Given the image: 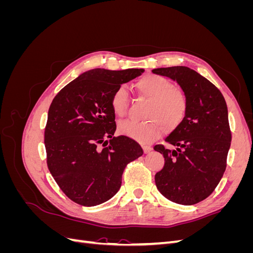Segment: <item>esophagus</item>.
I'll return each mask as SVG.
<instances>
[{"instance_id": "34e87169", "label": "esophagus", "mask_w": 253, "mask_h": 253, "mask_svg": "<svg viewBox=\"0 0 253 253\" xmlns=\"http://www.w3.org/2000/svg\"><path fill=\"white\" fill-rule=\"evenodd\" d=\"M141 147H142V149H143V152H144V153H149V152L152 150V148L150 147V145H147V144H142Z\"/></svg>"}]
</instances>
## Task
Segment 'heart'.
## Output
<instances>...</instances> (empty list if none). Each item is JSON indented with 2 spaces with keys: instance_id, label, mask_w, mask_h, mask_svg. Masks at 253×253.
<instances>
[{
  "instance_id": "obj_1",
  "label": "heart",
  "mask_w": 253,
  "mask_h": 253,
  "mask_svg": "<svg viewBox=\"0 0 253 253\" xmlns=\"http://www.w3.org/2000/svg\"><path fill=\"white\" fill-rule=\"evenodd\" d=\"M136 86L141 96L149 99L143 115L149 120L121 121L118 125L119 134L144 144L157 139L163 133V127L171 132L181 125L188 111L187 96L181 89L174 87L169 79L149 74L138 80ZM110 103L112 111L117 116L126 113L127 90L125 85H119L113 91Z\"/></svg>"
}]
</instances>
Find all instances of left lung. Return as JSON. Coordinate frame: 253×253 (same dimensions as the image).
Here are the masks:
<instances>
[{
  "label": "left lung",
  "instance_id": "left-lung-1",
  "mask_svg": "<svg viewBox=\"0 0 253 253\" xmlns=\"http://www.w3.org/2000/svg\"><path fill=\"white\" fill-rule=\"evenodd\" d=\"M152 72L177 82L188 100L185 119L165 139L176 149L154 147L165 157L163 170L155 175L156 187L173 203L194 205L213 192L226 170L231 131L225 98L213 83L189 67Z\"/></svg>",
  "mask_w": 253,
  "mask_h": 253
}]
</instances>
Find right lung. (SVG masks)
<instances>
[{
    "label": "right lung",
    "instance_id": "right-lung-1",
    "mask_svg": "<svg viewBox=\"0 0 253 253\" xmlns=\"http://www.w3.org/2000/svg\"><path fill=\"white\" fill-rule=\"evenodd\" d=\"M141 73V68H95L53 98L44 132L47 167L73 202L91 207L109 201L120 189L126 165L143 154L135 140L114 136L116 122L110 103L115 89Z\"/></svg>",
    "mask_w": 253,
    "mask_h": 253
}]
</instances>
